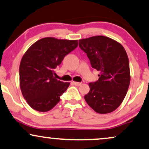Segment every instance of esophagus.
<instances>
[{
	"mask_svg": "<svg viewBox=\"0 0 149 149\" xmlns=\"http://www.w3.org/2000/svg\"><path fill=\"white\" fill-rule=\"evenodd\" d=\"M72 84H73V85L78 86L81 85V84L82 83H81V82H72Z\"/></svg>",
	"mask_w": 149,
	"mask_h": 149,
	"instance_id": "obj_1",
	"label": "esophagus"
}]
</instances>
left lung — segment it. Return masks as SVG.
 <instances>
[{
	"instance_id": "1",
	"label": "left lung",
	"mask_w": 149,
	"mask_h": 149,
	"mask_svg": "<svg viewBox=\"0 0 149 149\" xmlns=\"http://www.w3.org/2000/svg\"><path fill=\"white\" fill-rule=\"evenodd\" d=\"M93 68L100 71L99 79L88 84L84 95L86 103L100 114L113 111L121 104L129 88V61L121 44L110 38L96 36L79 40Z\"/></svg>"
}]
</instances>
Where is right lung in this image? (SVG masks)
Segmentation results:
<instances>
[{
    "label": "right lung",
    "mask_w": 149,
    "mask_h": 149,
    "mask_svg": "<svg viewBox=\"0 0 149 149\" xmlns=\"http://www.w3.org/2000/svg\"><path fill=\"white\" fill-rule=\"evenodd\" d=\"M78 45V40L44 38L24 54L19 68L20 86L24 98L34 110L48 111L61 100L70 83L58 80L55 69Z\"/></svg>",
    "instance_id": "add662e5"
}]
</instances>
